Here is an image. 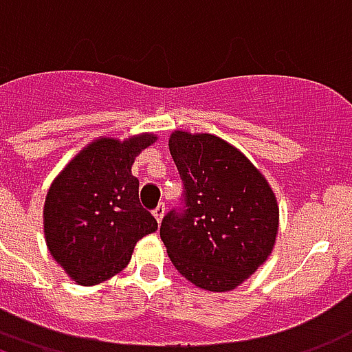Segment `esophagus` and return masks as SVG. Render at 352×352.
<instances>
[{"mask_svg":"<svg viewBox=\"0 0 352 352\" xmlns=\"http://www.w3.org/2000/svg\"><path fill=\"white\" fill-rule=\"evenodd\" d=\"M153 214H155L156 222H158V223L162 222L164 214H166V205H164V203H160V205H158V207H156V209L153 210Z\"/></svg>","mask_w":352,"mask_h":352,"instance_id":"34e87169","label":"esophagus"}]
</instances>
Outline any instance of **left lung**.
I'll return each instance as SVG.
<instances>
[{"label": "left lung", "instance_id": "left-lung-1", "mask_svg": "<svg viewBox=\"0 0 352 352\" xmlns=\"http://www.w3.org/2000/svg\"><path fill=\"white\" fill-rule=\"evenodd\" d=\"M169 153L186 190V209L168 212L160 226L169 259L196 287L233 291L272 254L280 228L274 190L214 134L173 130Z\"/></svg>", "mask_w": 352, "mask_h": 352}]
</instances>
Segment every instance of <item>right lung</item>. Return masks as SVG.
Returning a JSON list of instances; mask_svg holds the SVG:
<instances>
[{
	"label": "right lung",
	"mask_w": 352,
	"mask_h": 352,
	"mask_svg": "<svg viewBox=\"0 0 352 352\" xmlns=\"http://www.w3.org/2000/svg\"><path fill=\"white\" fill-rule=\"evenodd\" d=\"M153 132L126 140L100 136L87 143L44 199V239L50 256L72 282L96 285L129 265L140 239L158 223L140 203L132 164L156 142Z\"/></svg>",
	"instance_id": "add662e5"
}]
</instances>
